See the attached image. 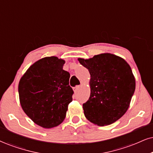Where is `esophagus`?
I'll return each instance as SVG.
<instances>
[{"label":"esophagus","instance_id":"1","mask_svg":"<svg viewBox=\"0 0 153 153\" xmlns=\"http://www.w3.org/2000/svg\"><path fill=\"white\" fill-rule=\"evenodd\" d=\"M81 87H82V86H75V87L73 88L74 91L75 93H76V92L79 91V88H80Z\"/></svg>","mask_w":153,"mask_h":153}]
</instances>
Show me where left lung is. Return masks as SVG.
Wrapping results in <instances>:
<instances>
[{
  "instance_id": "1",
  "label": "left lung",
  "mask_w": 153,
  "mask_h": 153,
  "mask_svg": "<svg viewBox=\"0 0 153 153\" xmlns=\"http://www.w3.org/2000/svg\"><path fill=\"white\" fill-rule=\"evenodd\" d=\"M91 75V94L83 104L84 116L95 125L114 123L128 111L135 89L130 65L120 56L102 53L89 59L78 58Z\"/></svg>"
}]
</instances>
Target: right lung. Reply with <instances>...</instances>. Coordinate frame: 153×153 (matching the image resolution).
<instances>
[{"label":"right lung","instance_id":"right-lung-1","mask_svg":"<svg viewBox=\"0 0 153 153\" xmlns=\"http://www.w3.org/2000/svg\"><path fill=\"white\" fill-rule=\"evenodd\" d=\"M65 61L56 56L37 60L27 69L18 84L22 110L33 121L45 128L61 124L72 101L70 74L63 69Z\"/></svg>","mask_w":153,"mask_h":153}]
</instances>
